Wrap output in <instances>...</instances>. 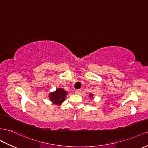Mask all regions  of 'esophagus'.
I'll list each match as a JSON object with an SVG mask.
<instances>
[{"label": "esophagus", "instance_id": "obj_1", "mask_svg": "<svg viewBox=\"0 0 148 148\" xmlns=\"http://www.w3.org/2000/svg\"><path fill=\"white\" fill-rule=\"evenodd\" d=\"M81 90L80 89H77L75 90V93H77V94H80V93H81Z\"/></svg>", "mask_w": 148, "mask_h": 148}]
</instances>
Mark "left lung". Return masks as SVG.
<instances>
[{"label": "left lung", "instance_id": "1", "mask_svg": "<svg viewBox=\"0 0 148 148\" xmlns=\"http://www.w3.org/2000/svg\"><path fill=\"white\" fill-rule=\"evenodd\" d=\"M90 96L91 97H93V94H92V93H90Z\"/></svg>", "mask_w": 148, "mask_h": 148}]
</instances>
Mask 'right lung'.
I'll list each match as a JSON object with an SVG mask.
<instances>
[{"label": "right lung", "instance_id": "add662e5", "mask_svg": "<svg viewBox=\"0 0 148 148\" xmlns=\"http://www.w3.org/2000/svg\"><path fill=\"white\" fill-rule=\"evenodd\" d=\"M67 95L66 91L63 88H58L55 92L50 93L49 94V98L51 101L56 105H61L64 102Z\"/></svg>", "mask_w": 148, "mask_h": 148}]
</instances>
